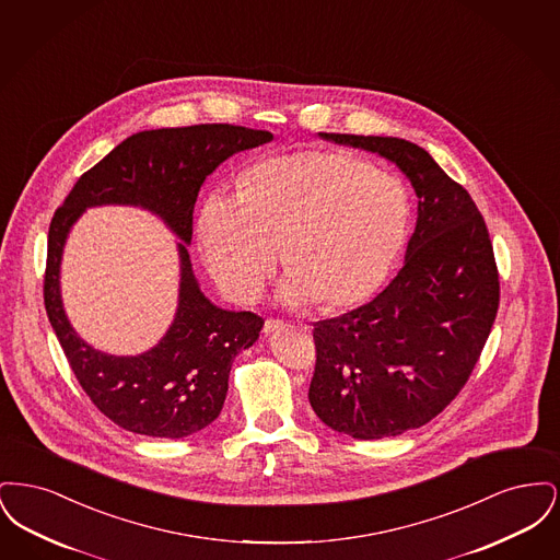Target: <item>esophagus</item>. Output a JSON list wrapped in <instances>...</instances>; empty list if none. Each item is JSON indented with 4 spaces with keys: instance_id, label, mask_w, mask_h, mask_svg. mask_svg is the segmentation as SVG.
<instances>
[{
    "instance_id": "esophagus-1",
    "label": "esophagus",
    "mask_w": 560,
    "mask_h": 560,
    "mask_svg": "<svg viewBox=\"0 0 560 560\" xmlns=\"http://www.w3.org/2000/svg\"><path fill=\"white\" fill-rule=\"evenodd\" d=\"M279 327H283V320L272 319V317H268V319L265 320V331H267V334L275 331V329H279Z\"/></svg>"
}]
</instances>
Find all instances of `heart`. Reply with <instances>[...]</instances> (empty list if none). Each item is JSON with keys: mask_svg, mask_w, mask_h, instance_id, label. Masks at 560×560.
Wrapping results in <instances>:
<instances>
[{"mask_svg": "<svg viewBox=\"0 0 560 560\" xmlns=\"http://www.w3.org/2000/svg\"><path fill=\"white\" fill-rule=\"evenodd\" d=\"M409 229V195L390 172L345 151L313 149L247 167L237 197L213 192L199 243L215 283L254 300L277 267L288 302L347 308L384 281Z\"/></svg>", "mask_w": 560, "mask_h": 560, "instance_id": "obj_1", "label": "heart"}]
</instances>
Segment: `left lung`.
I'll use <instances>...</instances> for the list:
<instances>
[{"label":"left lung","instance_id":"8db88e82","mask_svg":"<svg viewBox=\"0 0 560 560\" xmlns=\"http://www.w3.org/2000/svg\"><path fill=\"white\" fill-rule=\"evenodd\" d=\"M395 161L418 195L405 267L372 302L315 323L308 400L327 427L384 439L424 427L479 361L500 306L487 224L427 151L393 136L320 132Z\"/></svg>","mask_w":560,"mask_h":560}]
</instances>
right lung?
Masks as SVG:
<instances>
[{"label":"right lung","instance_id":"add662e5","mask_svg":"<svg viewBox=\"0 0 560 560\" xmlns=\"http://www.w3.org/2000/svg\"><path fill=\"white\" fill-rule=\"evenodd\" d=\"M272 140L267 130L201 124L138 132L83 172L48 231L44 304L56 338L81 388L110 422L144 436L183 439L218 418L229 372L240 350L252 347L265 319L256 313L215 308L199 292L179 244L184 281L177 319L161 345L138 358H108L88 348L63 317L57 292L59 254L70 224L90 205L130 202L160 212L186 243L206 176L233 153Z\"/></svg>","mask_w":560,"mask_h":560}]
</instances>
